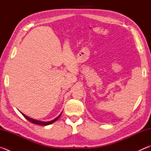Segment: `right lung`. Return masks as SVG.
<instances>
[{
    "label": "right lung",
    "instance_id": "1",
    "mask_svg": "<svg viewBox=\"0 0 151 151\" xmlns=\"http://www.w3.org/2000/svg\"><path fill=\"white\" fill-rule=\"evenodd\" d=\"M21 113H22V112H21ZM22 114L25 117V118H26V119L28 120V121H29L30 122H32V123L36 124H39V125H42V126H47V125H48V124H50L53 123V122H55L56 121H57V120H58V119H59V117H60V115H61V114H59V115H58V116L57 117V118L55 119L54 120H52V121H49V122H42V121H37V120L30 119V118H29V116H27V115H25V114H23V113H22Z\"/></svg>",
    "mask_w": 151,
    "mask_h": 151
}]
</instances>
